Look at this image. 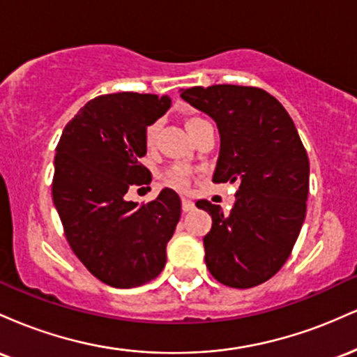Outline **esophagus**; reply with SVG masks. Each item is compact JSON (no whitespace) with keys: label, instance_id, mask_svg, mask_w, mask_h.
Returning a JSON list of instances; mask_svg holds the SVG:
<instances>
[{"label":"esophagus","instance_id":"esophagus-1","mask_svg":"<svg viewBox=\"0 0 357 357\" xmlns=\"http://www.w3.org/2000/svg\"><path fill=\"white\" fill-rule=\"evenodd\" d=\"M181 208H183V211H184V213L192 211V210H195V203H192L191 199L183 198V199H181Z\"/></svg>","mask_w":357,"mask_h":357}]
</instances>
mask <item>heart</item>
<instances>
[{"mask_svg": "<svg viewBox=\"0 0 357 357\" xmlns=\"http://www.w3.org/2000/svg\"><path fill=\"white\" fill-rule=\"evenodd\" d=\"M198 122H203V121L202 119H191V121L188 122V130H190L191 127H195ZM144 137H146L147 147H153L155 142V137H158V124H151L147 127ZM166 181L167 184H171V186H174L176 190H186L188 184H190V171L179 166L171 167V169L166 173Z\"/></svg>", "mask_w": 357, "mask_h": 357, "instance_id": "b5f03b06", "label": "heart"}]
</instances>
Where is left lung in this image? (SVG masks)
Returning a JSON list of instances; mask_svg holds the SVG:
<instances>
[{
  "instance_id": "obj_1",
  "label": "left lung",
  "mask_w": 357,
  "mask_h": 357,
  "mask_svg": "<svg viewBox=\"0 0 357 357\" xmlns=\"http://www.w3.org/2000/svg\"><path fill=\"white\" fill-rule=\"evenodd\" d=\"M181 99L210 116L220 132L213 181L238 183L230 215L206 199L211 215L204 261L223 285L250 289L284 267L305 220L309 158L289 112L257 87L181 89Z\"/></svg>"
}]
</instances>
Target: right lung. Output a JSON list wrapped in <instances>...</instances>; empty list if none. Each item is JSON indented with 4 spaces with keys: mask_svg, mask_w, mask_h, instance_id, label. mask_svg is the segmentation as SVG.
Here are the masks:
<instances>
[{
    "mask_svg": "<svg viewBox=\"0 0 357 357\" xmlns=\"http://www.w3.org/2000/svg\"><path fill=\"white\" fill-rule=\"evenodd\" d=\"M169 107V97L154 93L96 97L56 146L52 195L65 236L89 272L116 289L144 285L162 272L181 216V199L169 188L142 206L126 199L132 184L151 183L139 162L146 129Z\"/></svg>",
    "mask_w": 357,
    "mask_h": 357,
    "instance_id": "add662e5",
    "label": "right lung"
}]
</instances>
